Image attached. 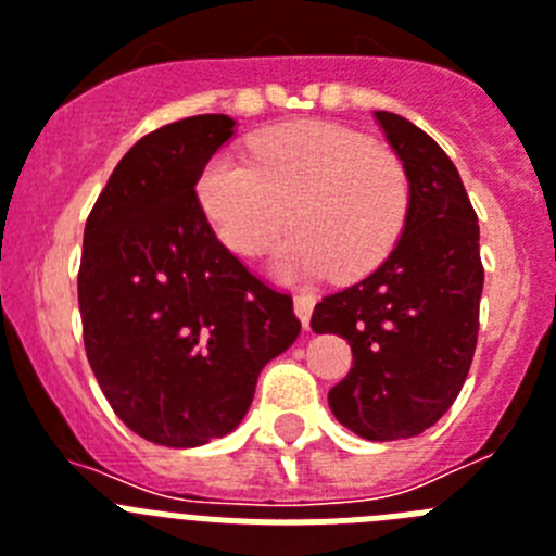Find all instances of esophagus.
Listing matches in <instances>:
<instances>
[{
  "mask_svg": "<svg viewBox=\"0 0 556 556\" xmlns=\"http://www.w3.org/2000/svg\"><path fill=\"white\" fill-rule=\"evenodd\" d=\"M314 303H317V298L308 292H301V294H294V314L301 317L303 326L308 328V320H312V312H314Z\"/></svg>",
  "mask_w": 556,
  "mask_h": 556,
  "instance_id": "1",
  "label": "esophagus"
}]
</instances>
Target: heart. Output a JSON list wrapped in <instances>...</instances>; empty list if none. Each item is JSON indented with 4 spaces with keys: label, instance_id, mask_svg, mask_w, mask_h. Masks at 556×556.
I'll return each instance as SVG.
<instances>
[{
    "label": "heart",
    "instance_id": "obj_1",
    "mask_svg": "<svg viewBox=\"0 0 556 556\" xmlns=\"http://www.w3.org/2000/svg\"><path fill=\"white\" fill-rule=\"evenodd\" d=\"M198 203L233 255L273 248L287 223L298 233L275 269L358 278L384 262L409 217V178L392 152L331 122H298L250 139L248 159L217 152L198 175ZM290 217H286V208Z\"/></svg>",
    "mask_w": 556,
    "mask_h": 556
}]
</instances>
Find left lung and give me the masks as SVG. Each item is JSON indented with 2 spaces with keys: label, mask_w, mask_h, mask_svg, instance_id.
I'll return each instance as SVG.
<instances>
[{
  "label": "left lung",
  "mask_w": 556,
  "mask_h": 556,
  "mask_svg": "<svg viewBox=\"0 0 556 556\" xmlns=\"http://www.w3.org/2000/svg\"><path fill=\"white\" fill-rule=\"evenodd\" d=\"M409 178V217L384 264L314 306L312 328L348 339L353 365L328 406L353 434L409 440L451 409L479 337V219L431 136L376 111Z\"/></svg>",
  "instance_id": "obj_1"
}]
</instances>
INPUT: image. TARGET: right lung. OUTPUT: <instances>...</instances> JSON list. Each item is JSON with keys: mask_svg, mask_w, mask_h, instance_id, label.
Masks as SVG:
<instances>
[{"mask_svg": "<svg viewBox=\"0 0 556 556\" xmlns=\"http://www.w3.org/2000/svg\"><path fill=\"white\" fill-rule=\"evenodd\" d=\"M236 122L203 113L147 132L88 214L77 301L88 365L122 424L194 448L230 434L258 372L301 320L217 239L198 175Z\"/></svg>", "mask_w": 556, "mask_h": 556, "instance_id": "add662e5", "label": "right lung"}]
</instances>
